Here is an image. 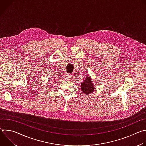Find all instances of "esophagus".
I'll return each instance as SVG.
<instances>
[{"label":"esophagus","mask_w":146,"mask_h":146,"mask_svg":"<svg viewBox=\"0 0 146 146\" xmlns=\"http://www.w3.org/2000/svg\"><path fill=\"white\" fill-rule=\"evenodd\" d=\"M72 75L69 73H67L65 75V79L66 80H70V79H72Z\"/></svg>","instance_id":"34e87169"}]
</instances>
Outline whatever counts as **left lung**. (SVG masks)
I'll use <instances>...</instances> for the list:
<instances>
[{
  "label": "left lung",
  "mask_w": 146,
  "mask_h": 146,
  "mask_svg": "<svg viewBox=\"0 0 146 146\" xmlns=\"http://www.w3.org/2000/svg\"><path fill=\"white\" fill-rule=\"evenodd\" d=\"M81 90L86 95H88L93 92L95 90L94 85L91 81V78L88 76L87 77L86 80L82 81L81 84Z\"/></svg>",
  "instance_id": "left-lung-1"
}]
</instances>
